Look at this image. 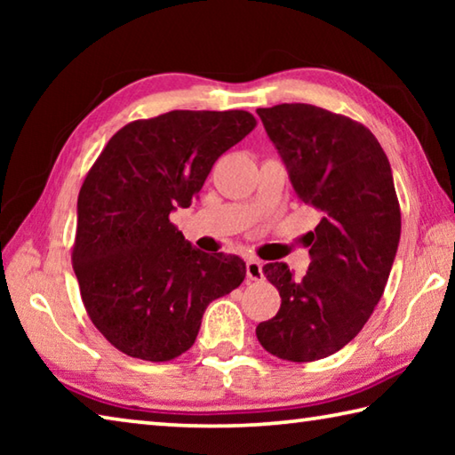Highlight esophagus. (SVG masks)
Masks as SVG:
<instances>
[{
    "label": "esophagus",
    "instance_id": "1",
    "mask_svg": "<svg viewBox=\"0 0 455 455\" xmlns=\"http://www.w3.org/2000/svg\"><path fill=\"white\" fill-rule=\"evenodd\" d=\"M246 279L249 281H263L265 279L263 265H260V260H257V259L246 260Z\"/></svg>",
    "mask_w": 455,
    "mask_h": 455
}]
</instances>
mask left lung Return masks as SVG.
Returning a JSON list of instances; mask_svg holds the SVG:
<instances>
[{
	"label": "left lung",
	"mask_w": 455,
	"mask_h": 455,
	"mask_svg": "<svg viewBox=\"0 0 455 455\" xmlns=\"http://www.w3.org/2000/svg\"><path fill=\"white\" fill-rule=\"evenodd\" d=\"M257 114L297 196L321 212L303 279L284 263L263 267L281 309L259 323L257 339L271 355L307 363L343 349L371 317L397 252L402 211L389 160L371 130L311 104Z\"/></svg>",
	"instance_id": "8db88e82"
}]
</instances>
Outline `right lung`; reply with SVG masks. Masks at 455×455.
I'll list each match as a JSON object with an SVG mask.
<instances>
[{
	"mask_svg": "<svg viewBox=\"0 0 455 455\" xmlns=\"http://www.w3.org/2000/svg\"><path fill=\"white\" fill-rule=\"evenodd\" d=\"M255 126L244 110H172L120 128L92 164L72 267L88 317L118 351L154 363L182 355L209 303L244 281L241 259L192 249L168 217Z\"/></svg>",
	"mask_w": 455,
	"mask_h": 455,
	"instance_id": "1",
	"label": "right lung"
}]
</instances>
